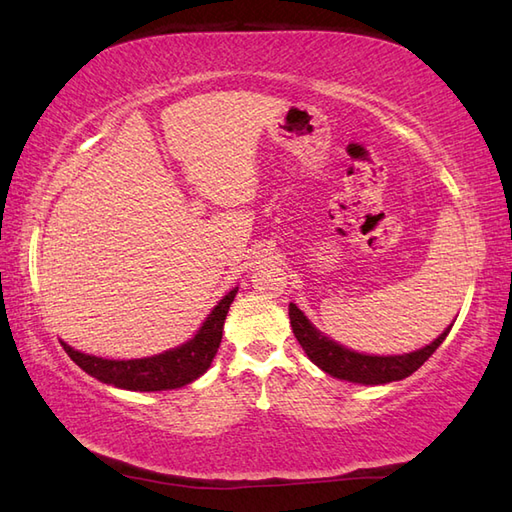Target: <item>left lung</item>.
Instances as JSON below:
<instances>
[{"label": "left lung", "instance_id": "left-lung-1", "mask_svg": "<svg viewBox=\"0 0 512 512\" xmlns=\"http://www.w3.org/2000/svg\"><path fill=\"white\" fill-rule=\"evenodd\" d=\"M290 325L296 340H299L303 351L307 353V358H310L318 368H323L325 373L338 379H347V382L366 386L399 382V379L412 375L417 368L425 364V360L430 358L438 347H441L451 329L449 325L432 344H427V347L419 351L406 355H388L386 358V355H364L351 349H344L342 344L320 334L294 303H290Z\"/></svg>", "mask_w": 512, "mask_h": 512}]
</instances>
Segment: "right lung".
I'll use <instances>...</instances> for the list:
<instances>
[{"instance_id": "right-lung-1", "label": "right lung", "mask_w": 512, "mask_h": 512, "mask_svg": "<svg viewBox=\"0 0 512 512\" xmlns=\"http://www.w3.org/2000/svg\"><path fill=\"white\" fill-rule=\"evenodd\" d=\"M235 294L237 288L231 290L216 307H213V312L207 316V320L202 323L198 334L192 340L172 351L154 355V358L104 360L71 349L65 342L61 344L65 353L82 368V371L95 379H100L104 384L139 392L181 388L198 379L211 366L213 358H216L222 342L224 318L229 314V307L235 299Z\"/></svg>"}]
</instances>
